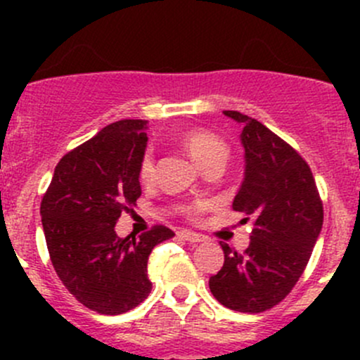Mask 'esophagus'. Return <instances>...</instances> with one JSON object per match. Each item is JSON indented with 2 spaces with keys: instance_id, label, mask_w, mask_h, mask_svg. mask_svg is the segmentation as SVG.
Returning <instances> with one entry per match:
<instances>
[{
  "instance_id": "esophagus-1",
  "label": "esophagus",
  "mask_w": 360,
  "mask_h": 360,
  "mask_svg": "<svg viewBox=\"0 0 360 360\" xmlns=\"http://www.w3.org/2000/svg\"><path fill=\"white\" fill-rule=\"evenodd\" d=\"M179 237L184 238V240L191 242V244H198V242H203L205 240V237L200 233H195V231H190V230H183L179 231Z\"/></svg>"
}]
</instances>
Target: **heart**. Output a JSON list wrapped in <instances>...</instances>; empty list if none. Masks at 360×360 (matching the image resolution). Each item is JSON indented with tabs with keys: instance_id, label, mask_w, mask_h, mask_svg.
Segmentation results:
<instances>
[{
	"instance_id": "obj_1",
	"label": "heart",
	"mask_w": 360,
	"mask_h": 360,
	"mask_svg": "<svg viewBox=\"0 0 360 360\" xmlns=\"http://www.w3.org/2000/svg\"><path fill=\"white\" fill-rule=\"evenodd\" d=\"M179 143L191 158L200 167H207L212 162H223L228 157V146L217 134L210 130L202 129V127H191V129L183 130L179 134ZM139 179L141 183L148 184L155 177V158L151 153H146L141 158L139 163ZM203 210L202 203H191L184 209V212L190 217H197Z\"/></svg>"
}]
</instances>
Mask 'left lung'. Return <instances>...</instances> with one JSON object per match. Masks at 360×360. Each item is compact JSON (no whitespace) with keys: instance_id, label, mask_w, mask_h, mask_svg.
<instances>
[{"instance_id":"left-lung-1","label":"left lung","mask_w":360,"mask_h":360,"mask_svg":"<svg viewBox=\"0 0 360 360\" xmlns=\"http://www.w3.org/2000/svg\"><path fill=\"white\" fill-rule=\"evenodd\" d=\"M224 115L244 125L245 174L233 209L254 216V228L244 252L221 242L224 264L209 288L230 310L261 314L300 281L322 230L324 207L310 167L291 144L248 115Z\"/></svg>"}]
</instances>
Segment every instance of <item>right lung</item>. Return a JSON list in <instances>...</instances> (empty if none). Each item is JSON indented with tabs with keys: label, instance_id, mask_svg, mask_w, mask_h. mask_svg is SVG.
<instances>
[{
	"label": "right lung",
	"instance_id": "obj_1",
	"mask_svg": "<svg viewBox=\"0 0 360 360\" xmlns=\"http://www.w3.org/2000/svg\"><path fill=\"white\" fill-rule=\"evenodd\" d=\"M144 120H120L60 158L43 195L41 224L57 275L82 304L118 315L151 292L148 257L174 237L151 228L139 237L115 231L123 210L141 197L139 163L148 136Z\"/></svg>",
	"mask_w": 360,
	"mask_h": 360
}]
</instances>
